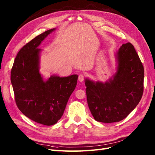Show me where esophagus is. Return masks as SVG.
Returning <instances> with one entry per match:
<instances>
[{
  "label": "esophagus",
  "instance_id": "1",
  "mask_svg": "<svg viewBox=\"0 0 155 155\" xmlns=\"http://www.w3.org/2000/svg\"><path fill=\"white\" fill-rule=\"evenodd\" d=\"M78 80L80 81V82H82L84 80V76L83 74H79V76H78Z\"/></svg>",
  "mask_w": 155,
  "mask_h": 155
}]
</instances>
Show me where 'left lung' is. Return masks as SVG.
<instances>
[{
  "mask_svg": "<svg viewBox=\"0 0 155 155\" xmlns=\"http://www.w3.org/2000/svg\"><path fill=\"white\" fill-rule=\"evenodd\" d=\"M116 71L105 82L85 78L88 105L95 120H124L138 105L143 91L144 69L133 45L124 44L115 54Z\"/></svg>",
  "mask_w": 155,
  "mask_h": 155,
  "instance_id": "1",
  "label": "left lung"
}]
</instances>
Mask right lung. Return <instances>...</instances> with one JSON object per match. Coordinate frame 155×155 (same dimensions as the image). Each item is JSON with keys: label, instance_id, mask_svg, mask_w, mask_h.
Masks as SVG:
<instances>
[{"label": "right lung", "instance_id": "1", "mask_svg": "<svg viewBox=\"0 0 155 155\" xmlns=\"http://www.w3.org/2000/svg\"><path fill=\"white\" fill-rule=\"evenodd\" d=\"M55 28L48 30L27 43L18 51L11 72V83L16 104L30 120L52 125L63 114L67 102L76 88L78 76L51 75L45 79L39 72L42 50L39 46Z\"/></svg>", "mask_w": 155, "mask_h": 155}]
</instances>
